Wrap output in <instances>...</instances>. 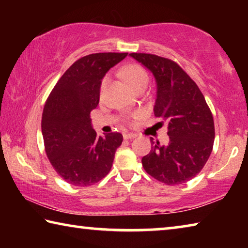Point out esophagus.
Wrapping results in <instances>:
<instances>
[{"label": "esophagus", "mask_w": 248, "mask_h": 248, "mask_svg": "<svg viewBox=\"0 0 248 248\" xmlns=\"http://www.w3.org/2000/svg\"><path fill=\"white\" fill-rule=\"evenodd\" d=\"M133 138H136V134L134 133H124V140H130V139H133Z\"/></svg>", "instance_id": "1"}]
</instances>
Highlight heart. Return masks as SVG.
Wrapping results in <instances>:
<instances>
[{
	"label": "heart",
	"instance_id": "heart-1",
	"mask_svg": "<svg viewBox=\"0 0 248 248\" xmlns=\"http://www.w3.org/2000/svg\"><path fill=\"white\" fill-rule=\"evenodd\" d=\"M121 73H123V77L124 78L125 81L130 84V86H131L133 90L137 89L138 86L143 85V84H148L149 82V75L141 65L129 64L125 66V68H124V70L121 71ZM108 82H109L108 77H105L103 78L102 83H100V92H102V93L106 90ZM139 115H140L139 112H137L133 117H138Z\"/></svg>",
	"mask_w": 248,
	"mask_h": 248
}]
</instances>
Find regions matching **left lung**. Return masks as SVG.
I'll return each instance as SVG.
<instances>
[{"label": "left lung", "mask_w": 248, "mask_h": 248, "mask_svg": "<svg viewBox=\"0 0 248 248\" xmlns=\"http://www.w3.org/2000/svg\"><path fill=\"white\" fill-rule=\"evenodd\" d=\"M130 57L151 71L156 83L155 117L169 124L170 142L157 141L142 157L146 173L166 185H180L195 177L207 163L215 141V123L204 96L176 62L150 53Z\"/></svg>", "instance_id": "8db88e82"}]
</instances>
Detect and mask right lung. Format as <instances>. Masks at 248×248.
<instances>
[{"instance_id":"1","label":"right lung","mask_w":248,"mask_h":248,"mask_svg":"<svg viewBox=\"0 0 248 248\" xmlns=\"http://www.w3.org/2000/svg\"><path fill=\"white\" fill-rule=\"evenodd\" d=\"M127 54L103 52L78 59L45 104L41 131L46 153L57 173L73 186H90L103 179L123 143L118 132L98 137L90 114L99 103L103 78Z\"/></svg>"}]
</instances>
